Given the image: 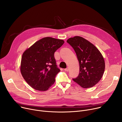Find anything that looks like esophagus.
<instances>
[{"label":"esophagus","instance_id":"34e87169","mask_svg":"<svg viewBox=\"0 0 122 122\" xmlns=\"http://www.w3.org/2000/svg\"><path fill=\"white\" fill-rule=\"evenodd\" d=\"M64 70L65 71H69V68H66V69H65Z\"/></svg>","mask_w":122,"mask_h":122}]
</instances>
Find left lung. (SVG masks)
Segmentation results:
<instances>
[{
	"label": "left lung",
	"instance_id": "8db88e82",
	"mask_svg": "<svg viewBox=\"0 0 122 122\" xmlns=\"http://www.w3.org/2000/svg\"><path fill=\"white\" fill-rule=\"evenodd\" d=\"M67 42L74 48L79 64V75L73 80L84 88L94 86L101 80L104 71L102 54L93 44L81 37L70 38Z\"/></svg>",
	"mask_w": 122,
	"mask_h": 122
}]
</instances>
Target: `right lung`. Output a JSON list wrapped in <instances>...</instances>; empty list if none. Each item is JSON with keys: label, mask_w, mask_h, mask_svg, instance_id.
I'll list each match as a JSON object with an SVG mask.
<instances>
[{"label": "right lung", "mask_w": 122, "mask_h": 122, "mask_svg": "<svg viewBox=\"0 0 122 122\" xmlns=\"http://www.w3.org/2000/svg\"><path fill=\"white\" fill-rule=\"evenodd\" d=\"M64 43L63 40L45 37L23 52L21 74L31 87L45 91L53 84L56 76L60 71L56 65L54 54Z\"/></svg>", "instance_id": "obj_1"}]
</instances>
